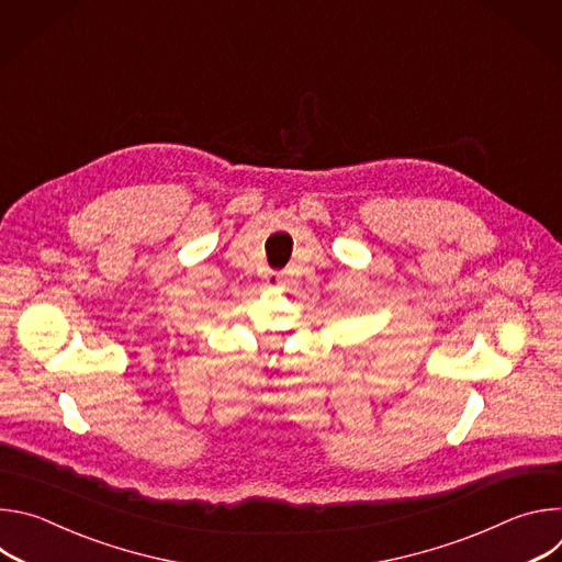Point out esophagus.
<instances>
[{
    "label": "esophagus",
    "instance_id": "1",
    "mask_svg": "<svg viewBox=\"0 0 562 562\" xmlns=\"http://www.w3.org/2000/svg\"><path fill=\"white\" fill-rule=\"evenodd\" d=\"M265 284L267 286H280L282 284V276L276 273V271H267L265 273Z\"/></svg>",
    "mask_w": 562,
    "mask_h": 562
}]
</instances>
